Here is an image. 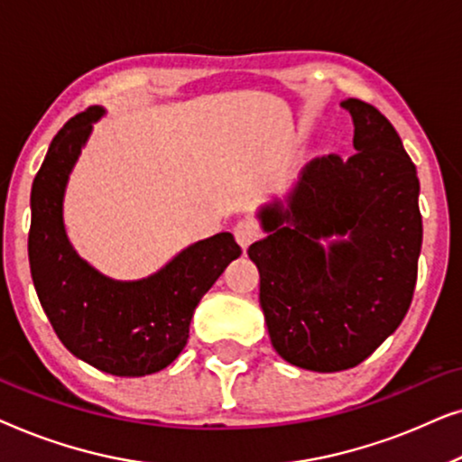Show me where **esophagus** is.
<instances>
[{
    "instance_id": "34e87169",
    "label": "esophagus",
    "mask_w": 462,
    "mask_h": 462,
    "mask_svg": "<svg viewBox=\"0 0 462 462\" xmlns=\"http://www.w3.org/2000/svg\"><path fill=\"white\" fill-rule=\"evenodd\" d=\"M233 236H236L237 244L245 250L252 242H256L261 237V226L254 218H242L239 223L233 226Z\"/></svg>"
}]
</instances>
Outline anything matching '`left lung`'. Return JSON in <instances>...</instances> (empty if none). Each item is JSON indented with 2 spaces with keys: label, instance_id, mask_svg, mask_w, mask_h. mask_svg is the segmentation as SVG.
<instances>
[{
  "label": "left lung",
  "instance_id": "left-lung-1",
  "mask_svg": "<svg viewBox=\"0 0 462 462\" xmlns=\"http://www.w3.org/2000/svg\"><path fill=\"white\" fill-rule=\"evenodd\" d=\"M356 153L318 157L288 208L261 212L263 242L248 256L261 273V307L275 351L299 368H356L406 318L419 275V176L376 106L340 103ZM283 222H292L283 227ZM346 236L320 248L321 236Z\"/></svg>",
  "mask_w": 462,
  "mask_h": 462
}]
</instances>
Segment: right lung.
Listing matches in <instances>:
<instances>
[{
    "label": "right lung",
    "mask_w": 462,
    "mask_h": 462,
    "mask_svg": "<svg viewBox=\"0 0 462 462\" xmlns=\"http://www.w3.org/2000/svg\"><path fill=\"white\" fill-rule=\"evenodd\" d=\"M100 116L98 106L78 113L50 143L31 189V275L56 337L75 357L116 376H147L179 357L195 307L242 248L231 233H218L141 282H113L81 261L65 236L62 195Z\"/></svg>",
    "instance_id": "right-lung-1"
}]
</instances>
